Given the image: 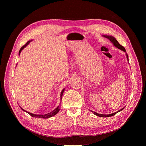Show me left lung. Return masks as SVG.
<instances>
[{
  "instance_id": "1",
  "label": "left lung",
  "mask_w": 146,
  "mask_h": 146,
  "mask_svg": "<svg viewBox=\"0 0 146 146\" xmlns=\"http://www.w3.org/2000/svg\"><path fill=\"white\" fill-rule=\"evenodd\" d=\"M103 36L106 37V38H108L111 41V42L113 44V45H114L115 47H117V48H118V49H119V50L123 51V52H126L125 49V48H124L122 46H121V45L118 42L117 40L115 39V37H114L113 36H108V35H103ZM126 55H127V58L128 60H129L128 54H126ZM123 109H124V108H122V109H121V110H118V111H116L115 113H112V114H98V113H96V112H94V111H91L93 112L94 114L95 115H97V116H99V117H111V116H113V115H114L115 114H117V113L121 111Z\"/></svg>"
}]
</instances>
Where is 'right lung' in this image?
Returning a JSON list of instances; mask_svg holds the SVG:
<instances>
[{"mask_svg": "<svg viewBox=\"0 0 146 146\" xmlns=\"http://www.w3.org/2000/svg\"><path fill=\"white\" fill-rule=\"evenodd\" d=\"M31 41H32V40L28 41V42H27L24 46H23L21 48V49H20V50H19V55L21 52V51H22L25 47H26L29 44V43L31 42ZM64 90H65V89H64L63 90H62V92H61V93H60V100H61V99H62V95H63V93H64ZM19 107H20V106H19ZM20 108H21V107H20ZM59 108H60V107H59V106H58L56 109H55L54 110H52L51 112H50V113H48V114H44V115H40V114H32V113H31L28 112V111H25V110H24L23 109H22L21 108V109L23 111L27 112V113H28L29 114H30L32 117H37V118H50V117H51L55 115V114H56L59 112Z\"/></svg>", "mask_w": 146, "mask_h": 146, "instance_id": "obj_1", "label": "right lung"}]
</instances>
